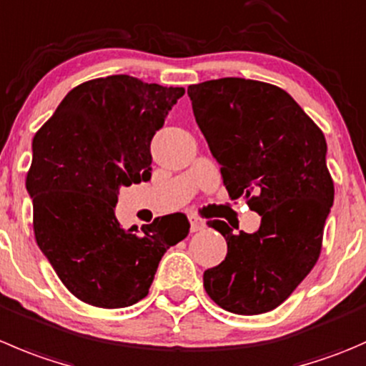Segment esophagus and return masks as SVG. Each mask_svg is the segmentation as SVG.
I'll return each instance as SVG.
<instances>
[{
  "label": "esophagus",
  "mask_w": 366,
  "mask_h": 366,
  "mask_svg": "<svg viewBox=\"0 0 366 366\" xmlns=\"http://www.w3.org/2000/svg\"><path fill=\"white\" fill-rule=\"evenodd\" d=\"M189 229H191V232H198V230H202V229H205V222L204 219H200L198 218V216H194V214H189Z\"/></svg>",
  "instance_id": "obj_1"
}]
</instances>
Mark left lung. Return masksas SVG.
<instances>
[{
	"mask_svg": "<svg viewBox=\"0 0 366 366\" xmlns=\"http://www.w3.org/2000/svg\"><path fill=\"white\" fill-rule=\"evenodd\" d=\"M193 114L222 166L230 198L261 216L254 234L209 222L227 255L204 272L207 295L225 311L261 315L281 306L317 264L335 202L327 143L286 91L244 78L189 85Z\"/></svg>",
	"mask_w": 366,
	"mask_h": 366,
	"instance_id": "1",
	"label": "left lung"
}]
</instances>
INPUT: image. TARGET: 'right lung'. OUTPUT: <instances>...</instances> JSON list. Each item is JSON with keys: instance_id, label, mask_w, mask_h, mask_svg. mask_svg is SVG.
Instances as JSON below:
<instances>
[{"instance_id": "1", "label": "right lung", "mask_w": 366, "mask_h": 366, "mask_svg": "<svg viewBox=\"0 0 366 366\" xmlns=\"http://www.w3.org/2000/svg\"><path fill=\"white\" fill-rule=\"evenodd\" d=\"M184 87L112 74L66 94L35 134L26 191L39 248L81 302L127 307L148 295L164 252L189 232L186 214L122 229L123 186L152 177L150 144Z\"/></svg>"}]
</instances>
